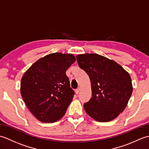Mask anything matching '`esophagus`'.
<instances>
[{"label":"esophagus","mask_w":149,"mask_h":149,"mask_svg":"<svg viewBox=\"0 0 149 149\" xmlns=\"http://www.w3.org/2000/svg\"><path fill=\"white\" fill-rule=\"evenodd\" d=\"M80 90H81L80 88H78L77 89L75 90V93H76L77 95H78L79 93V92H80Z\"/></svg>","instance_id":"obj_1"}]
</instances>
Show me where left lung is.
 <instances>
[{"label":"left lung","mask_w":149,"mask_h":149,"mask_svg":"<svg viewBox=\"0 0 149 149\" xmlns=\"http://www.w3.org/2000/svg\"><path fill=\"white\" fill-rule=\"evenodd\" d=\"M76 58L91 81L92 97L84 104L86 113L100 122L115 119L125 108L132 92L129 73L115 61L97 54H80Z\"/></svg>","instance_id":"1"}]
</instances>
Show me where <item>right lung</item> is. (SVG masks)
I'll return each mask as SVG.
<instances>
[{"label":"right lung","instance_id":"right-lung-1","mask_svg":"<svg viewBox=\"0 0 149 149\" xmlns=\"http://www.w3.org/2000/svg\"><path fill=\"white\" fill-rule=\"evenodd\" d=\"M75 61L70 54H50L38 60L24 74L22 97L40 121L53 123L65 115L75 94L65 73Z\"/></svg>","mask_w":149,"mask_h":149}]
</instances>
